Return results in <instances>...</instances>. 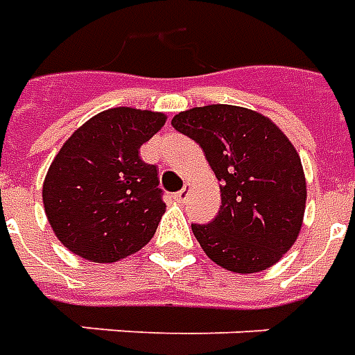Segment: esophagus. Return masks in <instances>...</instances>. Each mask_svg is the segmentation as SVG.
Returning <instances> with one entry per match:
<instances>
[{"mask_svg":"<svg viewBox=\"0 0 355 355\" xmlns=\"http://www.w3.org/2000/svg\"><path fill=\"white\" fill-rule=\"evenodd\" d=\"M187 197H189V187H187V185H185L182 191H178V193L173 195V198H175L178 202H185V200H187Z\"/></svg>","mask_w":355,"mask_h":355,"instance_id":"obj_1","label":"esophagus"}]
</instances>
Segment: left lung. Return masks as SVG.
I'll return each instance as SVG.
<instances>
[{
    "mask_svg": "<svg viewBox=\"0 0 355 355\" xmlns=\"http://www.w3.org/2000/svg\"><path fill=\"white\" fill-rule=\"evenodd\" d=\"M172 125L198 143L222 193L210 223H191L206 256L235 273L277 263L300 233L306 208L302 162L270 118L233 105L175 114Z\"/></svg>",
    "mask_w": 355,
    "mask_h": 355,
    "instance_id": "obj_1",
    "label": "left lung"
}]
</instances>
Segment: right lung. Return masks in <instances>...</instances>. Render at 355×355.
Wrapping results in <instances>:
<instances>
[{"mask_svg": "<svg viewBox=\"0 0 355 355\" xmlns=\"http://www.w3.org/2000/svg\"><path fill=\"white\" fill-rule=\"evenodd\" d=\"M162 112L118 107L89 118L49 166L44 208L62 245L109 263L149 243L164 214L158 170L139 147L164 125Z\"/></svg>", "mask_w": 355, "mask_h": 355, "instance_id": "right-lung-1", "label": "right lung"}]
</instances>
